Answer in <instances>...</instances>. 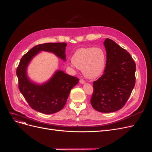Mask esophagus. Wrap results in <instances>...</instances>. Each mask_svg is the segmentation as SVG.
I'll list each match as a JSON object with an SVG mask.
<instances>
[{
    "label": "esophagus",
    "instance_id": "esophagus-1",
    "mask_svg": "<svg viewBox=\"0 0 152 152\" xmlns=\"http://www.w3.org/2000/svg\"><path fill=\"white\" fill-rule=\"evenodd\" d=\"M80 83H81V84H85V80H84L83 79H80Z\"/></svg>",
    "mask_w": 152,
    "mask_h": 152
}]
</instances>
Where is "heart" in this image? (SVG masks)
I'll use <instances>...</instances> for the list:
<instances>
[{"instance_id":"obj_1","label":"heart","mask_w":152,"mask_h":152,"mask_svg":"<svg viewBox=\"0 0 152 152\" xmlns=\"http://www.w3.org/2000/svg\"><path fill=\"white\" fill-rule=\"evenodd\" d=\"M106 57L101 48H83L72 56L71 64L83 71L88 79H95L102 75L106 67Z\"/></svg>"}]
</instances>
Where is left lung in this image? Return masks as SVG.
I'll return each mask as SVG.
<instances>
[{
    "label": "left lung",
    "instance_id": "obj_1",
    "mask_svg": "<svg viewBox=\"0 0 152 152\" xmlns=\"http://www.w3.org/2000/svg\"><path fill=\"white\" fill-rule=\"evenodd\" d=\"M106 67L103 75L93 83L91 104L102 113L122 108L135 85L136 64L130 53L115 41L106 38Z\"/></svg>",
    "mask_w": 152,
    "mask_h": 152
}]
</instances>
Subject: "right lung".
Listing matches in <instances>:
<instances>
[{
    "instance_id": "right-lung-1",
    "label": "right lung",
    "mask_w": 152,
    "mask_h": 152,
    "mask_svg": "<svg viewBox=\"0 0 152 152\" xmlns=\"http://www.w3.org/2000/svg\"><path fill=\"white\" fill-rule=\"evenodd\" d=\"M66 46L65 42L37 45L22 56L17 68L20 93L31 107L40 113L53 114L63 109L71 89L80 80L58 70L47 82L39 85L30 80L27 75V67L31 59L41 51L54 53L62 60L66 61Z\"/></svg>"
}]
</instances>
